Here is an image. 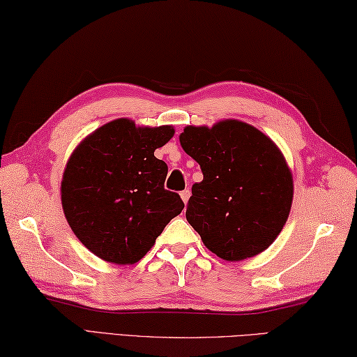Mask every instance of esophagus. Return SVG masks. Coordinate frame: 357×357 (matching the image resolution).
Listing matches in <instances>:
<instances>
[{"label":"esophagus","mask_w":357,"mask_h":357,"mask_svg":"<svg viewBox=\"0 0 357 357\" xmlns=\"http://www.w3.org/2000/svg\"><path fill=\"white\" fill-rule=\"evenodd\" d=\"M180 197H181V200L185 202V205H186L188 200H189V197H191V191H189V189H185V191H181V192H180Z\"/></svg>","instance_id":"esophagus-1"}]
</instances>
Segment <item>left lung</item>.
<instances>
[{"mask_svg": "<svg viewBox=\"0 0 357 357\" xmlns=\"http://www.w3.org/2000/svg\"><path fill=\"white\" fill-rule=\"evenodd\" d=\"M180 144L200 165L186 220L223 260L257 256L280 234L293 202V177L279 148L259 129L225 120L186 126Z\"/></svg>", "mask_w": 357, "mask_h": 357, "instance_id": "1", "label": "left lung"}]
</instances>
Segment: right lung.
I'll use <instances>...</instances> for the list:
<instances>
[{"label":"right lung","mask_w":357,"mask_h":357,"mask_svg":"<svg viewBox=\"0 0 357 357\" xmlns=\"http://www.w3.org/2000/svg\"><path fill=\"white\" fill-rule=\"evenodd\" d=\"M174 135L171 126L135 128L114 120L72 152L61 181L69 227L87 250L112 264H135L185 208L165 189L168 165L154 155Z\"/></svg>","instance_id":"right-lung-1"}]
</instances>
